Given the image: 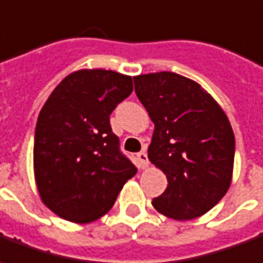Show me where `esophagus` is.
Here are the masks:
<instances>
[{"mask_svg": "<svg viewBox=\"0 0 263 263\" xmlns=\"http://www.w3.org/2000/svg\"><path fill=\"white\" fill-rule=\"evenodd\" d=\"M137 158H138V165L141 168H145L148 167V155H146L145 151H141L137 154Z\"/></svg>", "mask_w": 263, "mask_h": 263, "instance_id": "34e87169", "label": "esophagus"}]
</instances>
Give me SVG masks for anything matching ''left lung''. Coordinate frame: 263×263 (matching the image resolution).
Listing matches in <instances>:
<instances>
[{
    "instance_id": "obj_1",
    "label": "left lung",
    "mask_w": 263,
    "mask_h": 263,
    "mask_svg": "<svg viewBox=\"0 0 263 263\" xmlns=\"http://www.w3.org/2000/svg\"><path fill=\"white\" fill-rule=\"evenodd\" d=\"M134 83L155 125L148 158L168 180L153 206L176 220L207 213L232 181L235 135L226 114L199 83L173 71L141 74Z\"/></svg>"
}]
</instances>
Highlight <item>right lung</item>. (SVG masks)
<instances>
[{
  "label": "right lung",
  "mask_w": 263,
  "mask_h": 263,
  "mask_svg": "<svg viewBox=\"0 0 263 263\" xmlns=\"http://www.w3.org/2000/svg\"><path fill=\"white\" fill-rule=\"evenodd\" d=\"M132 89L131 76L117 71H74L59 83L40 110L34 174L43 203L62 219H99L137 174L109 122Z\"/></svg>",
  "instance_id": "add662e5"
}]
</instances>
